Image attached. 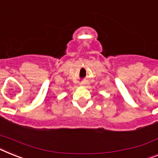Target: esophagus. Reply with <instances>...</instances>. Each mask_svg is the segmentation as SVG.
Instances as JSON below:
<instances>
[{"instance_id": "obj_1", "label": "esophagus", "mask_w": 158, "mask_h": 158, "mask_svg": "<svg viewBox=\"0 0 158 158\" xmlns=\"http://www.w3.org/2000/svg\"><path fill=\"white\" fill-rule=\"evenodd\" d=\"M80 84H81L82 86H86L87 84H88V83H87V82H85V81H83V82H81V83H80Z\"/></svg>"}]
</instances>
